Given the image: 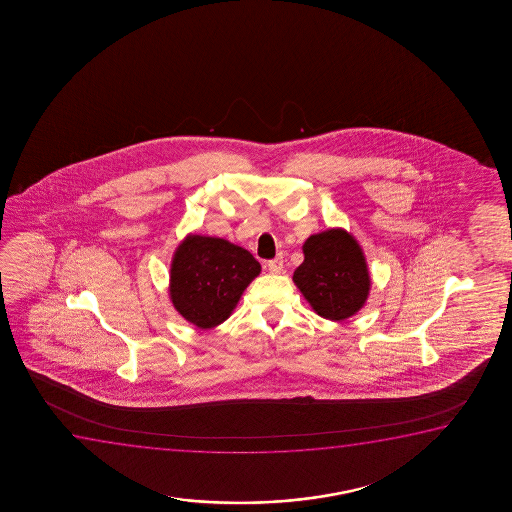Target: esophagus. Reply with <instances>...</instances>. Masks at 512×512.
<instances>
[{"instance_id":"obj_1","label":"esophagus","mask_w":512,"mask_h":512,"mask_svg":"<svg viewBox=\"0 0 512 512\" xmlns=\"http://www.w3.org/2000/svg\"><path fill=\"white\" fill-rule=\"evenodd\" d=\"M267 269H269V273H283V257H281V255H278L276 259L269 260V262H267Z\"/></svg>"}]
</instances>
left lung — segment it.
Segmentation results:
<instances>
[{"instance_id":"obj_1","label":"left lung","mask_w":512,"mask_h":512,"mask_svg":"<svg viewBox=\"0 0 512 512\" xmlns=\"http://www.w3.org/2000/svg\"><path fill=\"white\" fill-rule=\"evenodd\" d=\"M302 252L294 283L318 315L343 322L362 309L371 276L357 239L343 229H329L309 236Z\"/></svg>"}]
</instances>
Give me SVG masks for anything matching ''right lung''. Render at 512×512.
I'll return each instance as SVG.
<instances>
[{
  "label": "right lung",
  "instance_id": "add662e5",
  "mask_svg": "<svg viewBox=\"0 0 512 512\" xmlns=\"http://www.w3.org/2000/svg\"><path fill=\"white\" fill-rule=\"evenodd\" d=\"M260 264L231 241L190 234L176 248L169 297L176 311L199 329H213L236 308Z\"/></svg>",
  "mask_w": 512,
  "mask_h": 512
}]
</instances>
